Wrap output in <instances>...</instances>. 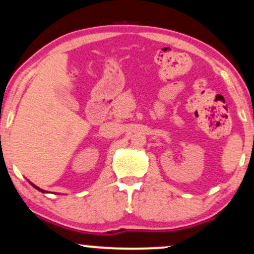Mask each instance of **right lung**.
I'll return each instance as SVG.
<instances>
[{
    "label": "right lung",
    "mask_w": 254,
    "mask_h": 254,
    "mask_svg": "<svg viewBox=\"0 0 254 254\" xmlns=\"http://www.w3.org/2000/svg\"><path fill=\"white\" fill-rule=\"evenodd\" d=\"M30 185H32V186H33V187H34V188H36V189H38V190H40V191H42V193H45V190H42V189H40L39 187H36V186H35V185H33V183H32V182H30Z\"/></svg>",
    "instance_id": "obj_1"
}]
</instances>
